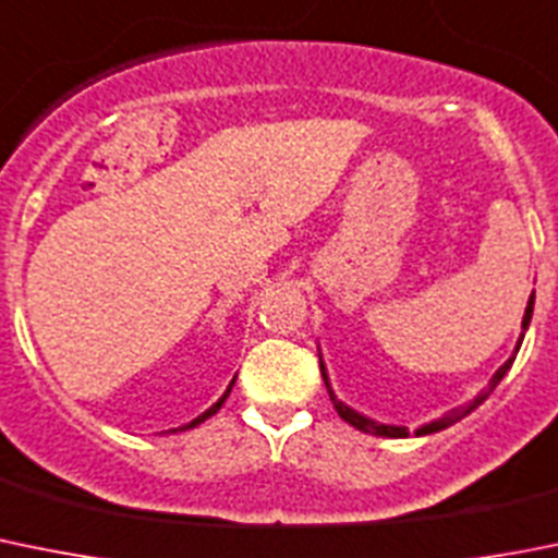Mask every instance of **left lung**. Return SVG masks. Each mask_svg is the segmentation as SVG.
<instances>
[{
    "label": "left lung",
    "mask_w": 558,
    "mask_h": 558,
    "mask_svg": "<svg viewBox=\"0 0 558 558\" xmlns=\"http://www.w3.org/2000/svg\"><path fill=\"white\" fill-rule=\"evenodd\" d=\"M531 311H534V296H531V300H529V308H525V316H523V327H529V322H531ZM520 343H523V338H520ZM520 343H518V350H520ZM518 350H514V355H518ZM514 355L509 357V361L504 363L501 368H498V372H496V377H493V379H490V385H487V388L482 390V397H478L476 402H471V404H468V408H457V410H451V413H446L444 418H437V421H432V424L421 426V429L415 432V435H429V432L446 429V426H451V424H454V421H460L462 415H468V413H471V410L476 408V404H482L484 399L490 397V393H493V388H496V385L501 383V379H504V374L509 372V366H512ZM319 366H322V363H319ZM322 377H325V383H327L325 366H322ZM327 393H330V399H332V408L338 410V415H341V418L347 421V424H352V426H355V429H361V432H368V435H379V437H408V435H410V432L404 429V426L377 424V421H368V418H363L361 413H355V410H350V408H347V404H341V402H338L336 397H332L330 385H327Z\"/></svg>",
    "instance_id": "1"
}]
</instances>
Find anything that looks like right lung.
I'll use <instances>...</instances> for the list:
<instances>
[{
  "instance_id": "1",
  "label": "right lung",
  "mask_w": 558,
  "mask_h": 558,
  "mask_svg": "<svg viewBox=\"0 0 558 558\" xmlns=\"http://www.w3.org/2000/svg\"><path fill=\"white\" fill-rule=\"evenodd\" d=\"M231 388H233V383H231V385H228V390H226V393H222V399H220V402H217V404H215V408H208V410H206V413H203V415H197V418H195V421H192V424L181 426V429H192V426H197V424H203V421H206V418H211V415H215V413H217V410H220V408H222V404H226V399H228V393H231Z\"/></svg>"
}]
</instances>
